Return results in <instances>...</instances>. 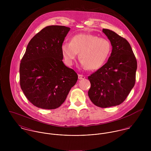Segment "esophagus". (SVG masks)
<instances>
[{
  "label": "esophagus",
  "mask_w": 151,
  "mask_h": 151,
  "mask_svg": "<svg viewBox=\"0 0 151 151\" xmlns=\"http://www.w3.org/2000/svg\"><path fill=\"white\" fill-rule=\"evenodd\" d=\"M86 78V77L83 75H81V74H78V79L79 80H82V79H84Z\"/></svg>",
  "instance_id": "34e87169"
}]
</instances>
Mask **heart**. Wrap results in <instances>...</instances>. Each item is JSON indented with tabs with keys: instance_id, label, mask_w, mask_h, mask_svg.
<instances>
[{
	"instance_id": "obj_1",
	"label": "heart",
	"mask_w": 151,
	"mask_h": 151,
	"mask_svg": "<svg viewBox=\"0 0 151 151\" xmlns=\"http://www.w3.org/2000/svg\"><path fill=\"white\" fill-rule=\"evenodd\" d=\"M62 53L65 61L72 65L79 53L80 63L89 70L99 68L107 60L111 45L104 38L87 34H80L72 37L71 42L62 43Z\"/></svg>"
}]
</instances>
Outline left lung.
<instances>
[{
    "label": "left lung",
    "instance_id": "8db88e82",
    "mask_svg": "<svg viewBox=\"0 0 151 151\" xmlns=\"http://www.w3.org/2000/svg\"><path fill=\"white\" fill-rule=\"evenodd\" d=\"M112 46L107 63L88 76L91 88L88 94L91 102L100 108L123 103L135 83L137 63L129 42L116 32L103 29Z\"/></svg>",
    "mask_w": 151,
    "mask_h": 151
}]
</instances>
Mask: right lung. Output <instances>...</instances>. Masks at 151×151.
Here are the masks:
<instances>
[{
  "mask_svg": "<svg viewBox=\"0 0 151 151\" xmlns=\"http://www.w3.org/2000/svg\"><path fill=\"white\" fill-rule=\"evenodd\" d=\"M70 28L46 27L28 44L20 65V84L28 100L44 109L60 106L78 75L62 60L61 46Z\"/></svg>",
  "mask_w": 151,
  "mask_h": 151,
  "instance_id": "obj_1",
  "label": "right lung"
}]
</instances>
